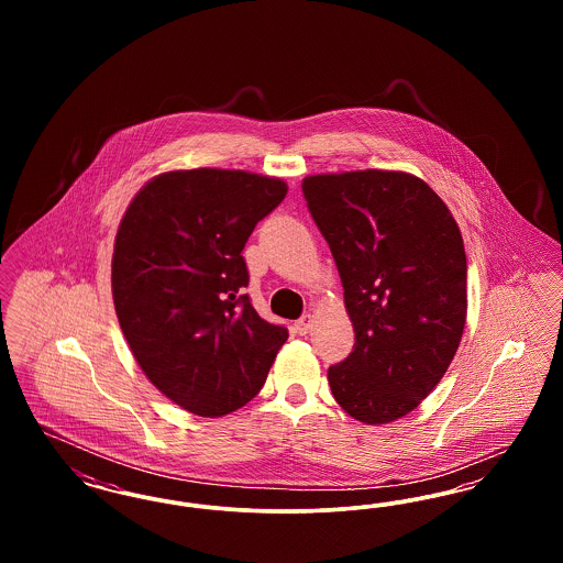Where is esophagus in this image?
I'll list each match as a JSON object with an SVG mask.
<instances>
[{
	"label": "esophagus",
	"mask_w": 563,
	"mask_h": 563,
	"mask_svg": "<svg viewBox=\"0 0 563 563\" xmlns=\"http://www.w3.org/2000/svg\"><path fill=\"white\" fill-rule=\"evenodd\" d=\"M314 324V317L312 314H303L299 321H295V333L299 335H306Z\"/></svg>",
	"instance_id": "1"
}]
</instances>
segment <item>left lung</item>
Segmentation results:
<instances>
[{"label": "left lung", "instance_id": "8db88e82", "mask_svg": "<svg viewBox=\"0 0 563 563\" xmlns=\"http://www.w3.org/2000/svg\"><path fill=\"white\" fill-rule=\"evenodd\" d=\"M301 189L354 327V349L327 372L331 393L354 420L388 424L429 397L460 346L462 234L445 202L407 173L312 175Z\"/></svg>", "mask_w": 563, "mask_h": 563}]
</instances>
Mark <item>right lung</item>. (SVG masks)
<instances>
[{
  "mask_svg": "<svg viewBox=\"0 0 563 563\" xmlns=\"http://www.w3.org/2000/svg\"><path fill=\"white\" fill-rule=\"evenodd\" d=\"M285 196V181L255 173L170 170L120 221L111 294L122 333L150 382L196 416L251 401L289 338L242 294V249Z\"/></svg>",
  "mask_w": 563,
  "mask_h": 563,
  "instance_id": "add662e5",
  "label": "right lung"
}]
</instances>
